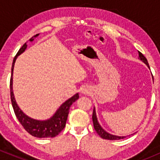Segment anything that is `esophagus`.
Instances as JSON below:
<instances>
[{
  "mask_svg": "<svg viewBox=\"0 0 160 160\" xmlns=\"http://www.w3.org/2000/svg\"><path fill=\"white\" fill-rule=\"evenodd\" d=\"M82 93H84V94H87V93H88V91L86 89H83V90H82Z\"/></svg>",
  "mask_w": 160,
  "mask_h": 160,
  "instance_id": "1",
  "label": "esophagus"
}]
</instances>
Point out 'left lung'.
<instances>
[{
	"label": "left lung",
	"instance_id": "1",
	"mask_svg": "<svg viewBox=\"0 0 160 160\" xmlns=\"http://www.w3.org/2000/svg\"><path fill=\"white\" fill-rule=\"evenodd\" d=\"M138 56H139V58H138V59H139L141 61H142V62H144V63L146 64V65L149 68V63H148L147 59H146V58L143 56L142 53H141L140 52H138ZM92 119H93V127H94L95 131H96L97 133H98V135H99L102 138H104V139H108V140H118V139H122V138H124L126 137V136H118V135H112V134H110V133H108V132H106V131L101 126V125L99 124V122H98V118H97L95 108H93Z\"/></svg>",
	"mask_w": 160,
	"mask_h": 160
}]
</instances>
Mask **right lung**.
Listing matches in <instances>:
<instances>
[{"label": "right lung", "instance_id": "right-lung-1", "mask_svg": "<svg viewBox=\"0 0 160 160\" xmlns=\"http://www.w3.org/2000/svg\"><path fill=\"white\" fill-rule=\"evenodd\" d=\"M39 34L34 35L30 38V42H33L35 38L38 36ZM27 48V44L25 43L22 46L16 56H14V60L12 62L11 67V77L10 81V89H11V100L12 107L14 108V114L16 117L18 119L19 122L22 124L25 130L32 135V136L37 137V138H52L59 135L64 128H65L66 122H67V117H68L69 111L73 102H75L79 98V93H77L73 96L71 97L68 100L62 103L60 107L56 110L55 114L51 118L46 120H37V119L32 118L25 114L20 109L19 106L16 102L15 98L13 91V71H14V62L17 59L18 56L22 54L25 51Z\"/></svg>", "mask_w": 160, "mask_h": 160}]
</instances>
